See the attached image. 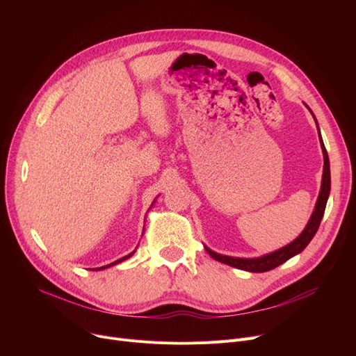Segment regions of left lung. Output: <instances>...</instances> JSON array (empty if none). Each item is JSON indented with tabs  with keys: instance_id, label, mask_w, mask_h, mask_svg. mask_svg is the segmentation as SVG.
<instances>
[{
	"instance_id": "obj_1",
	"label": "left lung",
	"mask_w": 356,
	"mask_h": 356,
	"mask_svg": "<svg viewBox=\"0 0 356 356\" xmlns=\"http://www.w3.org/2000/svg\"><path fill=\"white\" fill-rule=\"evenodd\" d=\"M309 111H310V108H309ZM312 115H313V112H312ZM313 118H314V115H313ZM314 121H316V118H314ZM316 127H317V131H319V125H317V121H316ZM319 140H321L322 152H323V161H325L323 163L322 186H321V192H319V197H317L314 211H313V213H312V216L307 222L306 228L303 229V232L298 235L294 241H291L289 245L280 248L274 252L266 254L263 257H258V258H238V257L222 255V254H218V252L209 250L207 245H204V250L208 251V254L213 259L219 261V263L227 264V266H231V267H235V268H239V270H244V271L266 273V271H270V270H273L278 266H282L291 257L300 254L309 245V242L313 239L317 229H319V225H321L325 209H326L327 197H329V193H330V164H329V156H327V152L325 148L323 140L321 137V131H319Z\"/></svg>"
}]
</instances>
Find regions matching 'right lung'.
<instances>
[{
	"instance_id": "right-lung-1",
	"label": "right lung",
	"mask_w": 356,
	"mask_h": 356,
	"mask_svg": "<svg viewBox=\"0 0 356 356\" xmlns=\"http://www.w3.org/2000/svg\"><path fill=\"white\" fill-rule=\"evenodd\" d=\"M136 252V250L131 252V254H128V255H125V257H122V258H120V259H117V261H114V263H111V264H108V266H104V267H98V268H93V270H105V268H108V267H112V266H115V264H120V263H122V261H125L127 258H129L131 255H133Z\"/></svg>"
}]
</instances>
